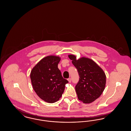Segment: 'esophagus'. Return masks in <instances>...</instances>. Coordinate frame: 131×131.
I'll use <instances>...</instances> for the list:
<instances>
[{"label": "esophagus", "mask_w": 131, "mask_h": 131, "mask_svg": "<svg viewBox=\"0 0 131 131\" xmlns=\"http://www.w3.org/2000/svg\"><path fill=\"white\" fill-rule=\"evenodd\" d=\"M67 80L69 82H71V78H69V79H67Z\"/></svg>", "instance_id": "obj_1"}]
</instances>
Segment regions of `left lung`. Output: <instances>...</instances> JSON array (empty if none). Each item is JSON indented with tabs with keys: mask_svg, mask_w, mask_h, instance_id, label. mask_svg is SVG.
I'll return each instance as SVG.
<instances>
[{
	"mask_svg": "<svg viewBox=\"0 0 131 131\" xmlns=\"http://www.w3.org/2000/svg\"><path fill=\"white\" fill-rule=\"evenodd\" d=\"M72 64L77 69L80 78L75 89L79 100L89 104L98 98L104 90L106 75L103 70L92 60L69 55Z\"/></svg>",
	"mask_w": 131,
	"mask_h": 131,
	"instance_id": "8db88e82",
	"label": "left lung"
}]
</instances>
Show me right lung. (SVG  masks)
Segmentation results:
<instances>
[{"label": "right lung", "mask_w": 131, "mask_h": 131, "mask_svg": "<svg viewBox=\"0 0 131 131\" xmlns=\"http://www.w3.org/2000/svg\"><path fill=\"white\" fill-rule=\"evenodd\" d=\"M60 58L48 56L41 60L32 69L30 79L33 89L44 101L53 103L61 97L65 84L68 81L63 78L58 64Z\"/></svg>", "instance_id": "add662e5"}]
</instances>
